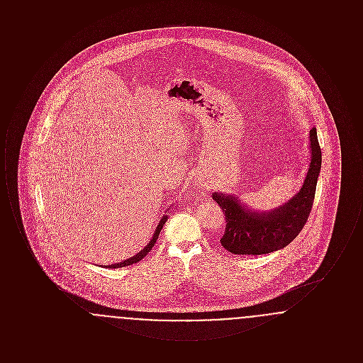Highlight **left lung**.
Here are the masks:
<instances>
[{
  "label": "left lung",
  "instance_id": "obj_1",
  "mask_svg": "<svg viewBox=\"0 0 363 363\" xmlns=\"http://www.w3.org/2000/svg\"><path fill=\"white\" fill-rule=\"evenodd\" d=\"M311 166L301 190L289 203L271 212L257 213L243 207L233 196L213 193L223 209L225 228L222 246L234 255H267L286 247L306 225L311 215L317 178L321 169V148L315 128L311 129Z\"/></svg>",
  "mask_w": 363,
  "mask_h": 363
}]
</instances>
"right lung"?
<instances>
[{
    "instance_id": "1",
    "label": "right lung",
    "mask_w": 363,
    "mask_h": 363,
    "mask_svg": "<svg viewBox=\"0 0 363 363\" xmlns=\"http://www.w3.org/2000/svg\"><path fill=\"white\" fill-rule=\"evenodd\" d=\"M167 222V216L164 215L162 219H160V222H159V225L156 227L155 233H154V237H152V240L148 242V245L138 253L136 256H133V257H130V259H125V261H121V262H118V264H111V265H106L107 268H121V267H126V265H132V264H136L138 262L140 259H144L150 252H151V249L154 247V245L156 243V240H157V237H159V233H160V230L163 228V225Z\"/></svg>"
}]
</instances>
